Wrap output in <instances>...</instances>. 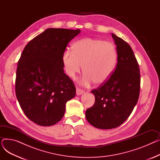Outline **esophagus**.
Listing matches in <instances>:
<instances>
[{"mask_svg": "<svg viewBox=\"0 0 160 160\" xmlns=\"http://www.w3.org/2000/svg\"><path fill=\"white\" fill-rule=\"evenodd\" d=\"M83 93H84V91L78 88H77V95H80L83 94Z\"/></svg>", "mask_w": 160, "mask_h": 160, "instance_id": "esophagus-1", "label": "esophagus"}]
</instances>
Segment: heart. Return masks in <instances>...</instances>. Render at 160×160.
I'll list each match as a JSON object with an SVG mask.
<instances>
[{
    "instance_id": "b5f03b06",
    "label": "heart",
    "mask_w": 160,
    "mask_h": 160,
    "mask_svg": "<svg viewBox=\"0 0 160 160\" xmlns=\"http://www.w3.org/2000/svg\"><path fill=\"white\" fill-rule=\"evenodd\" d=\"M117 50L110 41L86 38L76 41L72 50L67 49L62 55L66 74L74 78L83 65L84 72L79 80L81 85L89 86L105 83L113 72L117 63Z\"/></svg>"
}]
</instances>
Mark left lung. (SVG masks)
I'll return each mask as SVG.
<instances>
[{
  "instance_id": "8db88e82",
  "label": "left lung",
  "mask_w": 160,
  "mask_h": 160,
  "mask_svg": "<svg viewBox=\"0 0 160 160\" xmlns=\"http://www.w3.org/2000/svg\"><path fill=\"white\" fill-rule=\"evenodd\" d=\"M117 46L115 69L102 86L91 91L95 102L86 112L88 121L100 129H112L122 124L136 105L140 91L139 67L131 47L112 34Z\"/></svg>"
}]
</instances>
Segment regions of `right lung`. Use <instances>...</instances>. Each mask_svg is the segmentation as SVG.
Wrapping results in <instances>:
<instances>
[{
    "mask_svg": "<svg viewBox=\"0 0 160 160\" xmlns=\"http://www.w3.org/2000/svg\"><path fill=\"white\" fill-rule=\"evenodd\" d=\"M80 30L48 28L24 47L18 61L15 94L22 110L34 123L48 127L60 121L76 88L63 70L62 55Z\"/></svg>",
    "mask_w": 160,
    "mask_h": 160,
    "instance_id": "right-lung-1",
    "label": "right lung"
}]
</instances>
